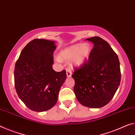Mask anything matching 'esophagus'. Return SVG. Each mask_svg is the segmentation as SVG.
Masks as SVG:
<instances>
[{
	"mask_svg": "<svg viewBox=\"0 0 135 135\" xmlns=\"http://www.w3.org/2000/svg\"><path fill=\"white\" fill-rule=\"evenodd\" d=\"M66 75H67L68 77H70L72 75V72L69 68H67L66 69Z\"/></svg>",
	"mask_w": 135,
	"mask_h": 135,
	"instance_id": "34e87169",
	"label": "esophagus"
}]
</instances>
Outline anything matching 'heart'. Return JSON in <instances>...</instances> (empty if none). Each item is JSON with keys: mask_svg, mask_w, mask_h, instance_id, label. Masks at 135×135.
Wrapping results in <instances>:
<instances>
[{"mask_svg": "<svg viewBox=\"0 0 135 135\" xmlns=\"http://www.w3.org/2000/svg\"><path fill=\"white\" fill-rule=\"evenodd\" d=\"M90 50L91 46L88 43L75 44L61 51L59 58H57V60L58 61L60 60L69 61L72 59L73 65L80 66L89 57Z\"/></svg>", "mask_w": 135, "mask_h": 135, "instance_id": "1", "label": "heart"}]
</instances>
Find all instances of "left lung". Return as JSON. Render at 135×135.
<instances>
[{
  "mask_svg": "<svg viewBox=\"0 0 135 135\" xmlns=\"http://www.w3.org/2000/svg\"><path fill=\"white\" fill-rule=\"evenodd\" d=\"M94 44L89 59L74 68V90L78 101L90 108L108 104L121 81L118 55L106 41L99 37L86 39Z\"/></svg>",
  "mask_w": 135,
  "mask_h": 135,
  "instance_id": "left-lung-1",
  "label": "left lung"
}]
</instances>
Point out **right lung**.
Returning <instances> with one entry per match:
<instances>
[{
    "label": "right lung",
    "mask_w": 135,
    "mask_h": 135,
    "mask_svg": "<svg viewBox=\"0 0 135 135\" xmlns=\"http://www.w3.org/2000/svg\"><path fill=\"white\" fill-rule=\"evenodd\" d=\"M54 41L34 39L23 49L14 69V85L18 97L29 109L44 112L57 103L66 79V70L52 69Z\"/></svg>",
    "instance_id": "add662e5"
}]
</instances>
